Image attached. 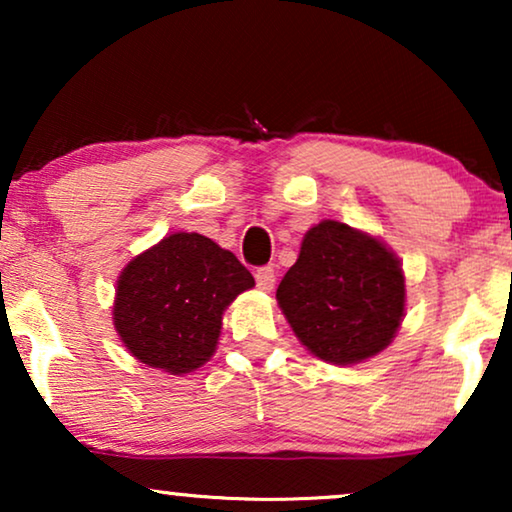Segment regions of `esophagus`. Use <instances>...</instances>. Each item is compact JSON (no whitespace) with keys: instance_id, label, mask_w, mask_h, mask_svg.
<instances>
[{"instance_id":"1","label":"esophagus","mask_w":512,"mask_h":512,"mask_svg":"<svg viewBox=\"0 0 512 512\" xmlns=\"http://www.w3.org/2000/svg\"><path fill=\"white\" fill-rule=\"evenodd\" d=\"M275 279H277V275H275V270H272V268H258L256 270V284H258V289H261V291H270L272 286H275Z\"/></svg>"}]
</instances>
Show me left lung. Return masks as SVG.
<instances>
[{"label": "left lung", "instance_id": "obj_1", "mask_svg": "<svg viewBox=\"0 0 512 512\" xmlns=\"http://www.w3.org/2000/svg\"><path fill=\"white\" fill-rule=\"evenodd\" d=\"M277 300L314 356L345 366L370 359L394 338L405 310V279L398 258L375 237L321 221L307 230Z\"/></svg>", "mask_w": 512, "mask_h": 512}]
</instances>
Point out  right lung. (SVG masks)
Listing matches in <instances>:
<instances>
[{
	"label": "right lung",
	"instance_id": "1",
	"mask_svg": "<svg viewBox=\"0 0 512 512\" xmlns=\"http://www.w3.org/2000/svg\"><path fill=\"white\" fill-rule=\"evenodd\" d=\"M254 286L235 254L198 233H174L118 277L114 326L128 352L184 375L214 354L221 314Z\"/></svg>",
	"mask_w": 512,
	"mask_h": 512
}]
</instances>
